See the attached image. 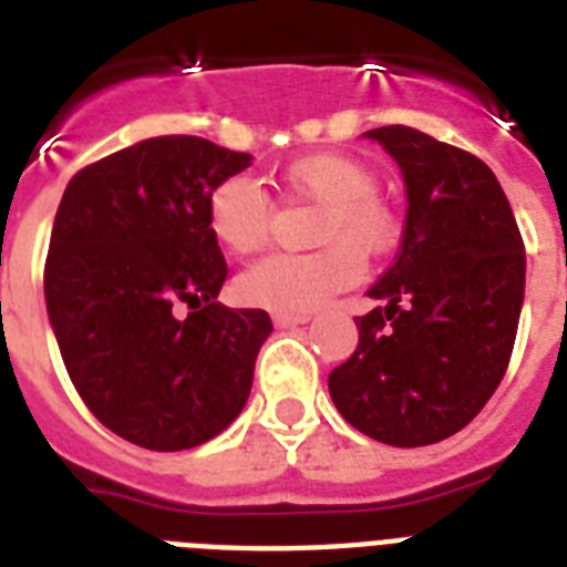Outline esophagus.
<instances>
[{"label":"esophagus","instance_id":"34e87169","mask_svg":"<svg viewBox=\"0 0 567 567\" xmlns=\"http://www.w3.org/2000/svg\"><path fill=\"white\" fill-rule=\"evenodd\" d=\"M311 315H288V311H276L274 323L276 327H302V323H309Z\"/></svg>","mask_w":567,"mask_h":567}]
</instances>
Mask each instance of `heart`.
<instances>
[{
  "instance_id": "b5f03b06",
  "label": "heart",
  "mask_w": 567,
  "mask_h": 567,
  "mask_svg": "<svg viewBox=\"0 0 567 567\" xmlns=\"http://www.w3.org/2000/svg\"><path fill=\"white\" fill-rule=\"evenodd\" d=\"M282 182L323 212L315 240L327 244L309 256H267L244 270L238 291L247 302L270 311L306 315L336 293L359 282L362 252H382L396 231L394 212L377 196V173L353 155H302L282 171ZM205 220L212 238L231 256H252L270 235V205L247 176H226L205 199Z\"/></svg>"
}]
</instances>
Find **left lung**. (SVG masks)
Listing matches in <instances>:
<instances>
[{"instance_id": "left-lung-1", "label": "left lung", "mask_w": 567, "mask_h": 567, "mask_svg": "<svg viewBox=\"0 0 567 567\" xmlns=\"http://www.w3.org/2000/svg\"><path fill=\"white\" fill-rule=\"evenodd\" d=\"M400 164L405 229L355 318L359 347L329 373L350 426L426 447L474 421L518 336L527 256L501 182L476 155L409 126L364 132Z\"/></svg>"}]
</instances>
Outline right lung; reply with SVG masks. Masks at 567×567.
<instances>
[{"mask_svg":"<svg viewBox=\"0 0 567 567\" xmlns=\"http://www.w3.org/2000/svg\"><path fill=\"white\" fill-rule=\"evenodd\" d=\"M249 164L205 137H150L79 171L61 196L49 323L84 405L137 447L205 444L247 403L274 323L217 302L226 261L205 199Z\"/></svg>","mask_w":567,"mask_h":567,"instance_id":"add662e5","label":"right lung"}]
</instances>
